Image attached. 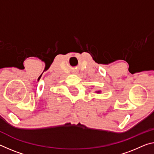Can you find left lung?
<instances>
[{
  "instance_id": "left-lung-1",
  "label": "left lung",
  "mask_w": 154,
  "mask_h": 154,
  "mask_svg": "<svg viewBox=\"0 0 154 154\" xmlns=\"http://www.w3.org/2000/svg\"><path fill=\"white\" fill-rule=\"evenodd\" d=\"M98 92V93H99V92H100V91H97V92Z\"/></svg>"
}]
</instances>
